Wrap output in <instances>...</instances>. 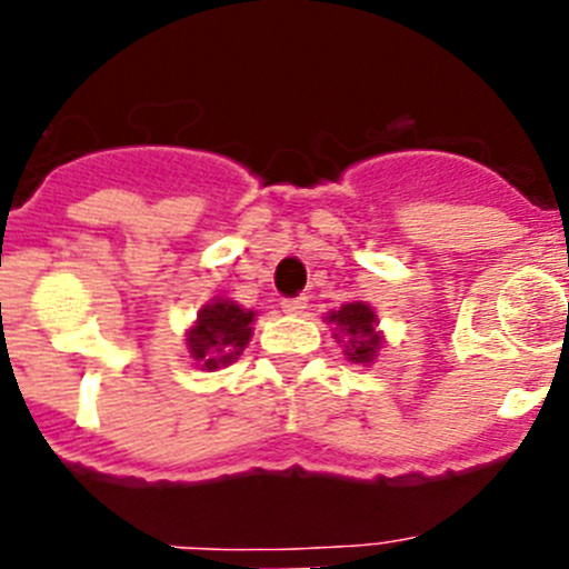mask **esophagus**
Masks as SVG:
<instances>
[{
    "label": "esophagus",
    "mask_w": 569,
    "mask_h": 569,
    "mask_svg": "<svg viewBox=\"0 0 569 569\" xmlns=\"http://www.w3.org/2000/svg\"><path fill=\"white\" fill-rule=\"evenodd\" d=\"M280 308H283L286 313H302L308 308V297H286V300L280 302Z\"/></svg>",
    "instance_id": "1"
}]
</instances>
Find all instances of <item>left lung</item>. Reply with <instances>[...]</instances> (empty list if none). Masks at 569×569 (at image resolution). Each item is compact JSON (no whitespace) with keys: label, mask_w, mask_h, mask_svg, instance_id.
<instances>
[{"label":"left lung","mask_w":569,"mask_h":569,"mask_svg":"<svg viewBox=\"0 0 569 569\" xmlns=\"http://www.w3.org/2000/svg\"><path fill=\"white\" fill-rule=\"evenodd\" d=\"M332 325L341 330L343 352L352 363H371L380 352V332H377L375 311L363 302H349L341 311L330 313ZM338 338V336H336Z\"/></svg>","instance_id":"obj_1"}]
</instances>
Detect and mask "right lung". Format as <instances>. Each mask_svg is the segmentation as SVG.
<instances>
[{"instance_id": "obj_1", "label": "right lung", "mask_w": 569, "mask_h": 569, "mask_svg": "<svg viewBox=\"0 0 569 569\" xmlns=\"http://www.w3.org/2000/svg\"><path fill=\"white\" fill-rule=\"evenodd\" d=\"M252 317L256 313L244 311L231 300H214L211 306H206L187 338L192 358L200 360V366L209 371L233 363L248 347Z\"/></svg>"}]
</instances>
